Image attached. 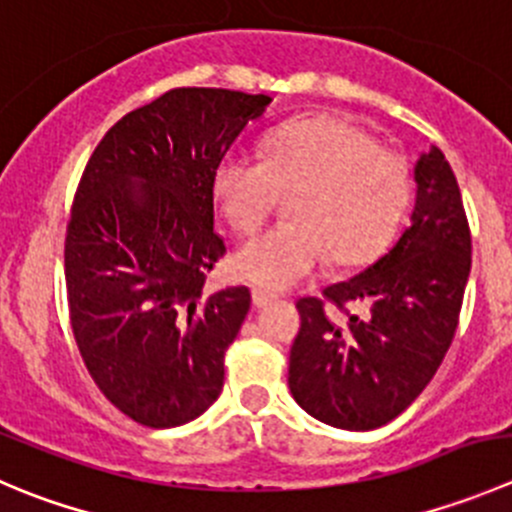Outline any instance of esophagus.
<instances>
[{
	"instance_id": "obj_1",
	"label": "esophagus",
	"mask_w": 512,
	"mask_h": 512,
	"mask_svg": "<svg viewBox=\"0 0 512 512\" xmlns=\"http://www.w3.org/2000/svg\"><path fill=\"white\" fill-rule=\"evenodd\" d=\"M272 300H277L275 292L262 290V287H252V305H255V307H265V305H270Z\"/></svg>"
}]
</instances>
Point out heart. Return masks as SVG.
<instances>
[{
	"instance_id": "b5f03b06",
	"label": "heart",
	"mask_w": 512,
	"mask_h": 512,
	"mask_svg": "<svg viewBox=\"0 0 512 512\" xmlns=\"http://www.w3.org/2000/svg\"><path fill=\"white\" fill-rule=\"evenodd\" d=\"M215 200L237 235H252L275 212L280 192L290 220L247 242L235 270L282 290L332 262H370L393 240L410 200L403 155L375 145L350 119L317 114L272 132L260 155L230 152L212 177Z\"/></svg>"
}]
</instances>
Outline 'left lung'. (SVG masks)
<instances>
[{
    "label": "left lung",
    "mask_w": 512,
    "mask_h": 512,
    "mask_svg": "<svg viewBox=\"0 0 512 512\" xmlns=\"http://www.w3.org/2000/svg\"><path fill=\"white\" fill-rule=\"evenodd\" d=\"M415 182L400 240L365 272L295 305L290 393L332 428L372 430L398 418L433 380L458 330L470 275L463 197L438 147L418 160Z\"/></svg>",
    "instance_id": "1"
}]
</instances>
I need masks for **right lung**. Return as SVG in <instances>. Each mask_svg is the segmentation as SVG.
<instances>
[{"label": "right lung", "mask_w": 512, "mask_h": 512, "mask_svg": "<svg viewBox=\"0 0 512 512\" xmlns=\"http://www.w3.org/2000/svg\"><path fill=\"white\" fill-rule=\"evenodd\" d=\"M270 102L175 87L112 124L79 177L64 240L69 325L94 385L147 428L190 423L222 393L250 290H205L227 252L212 177Z\"/></svg>", "instance_id": "right-lung-1"}]
</instances>
